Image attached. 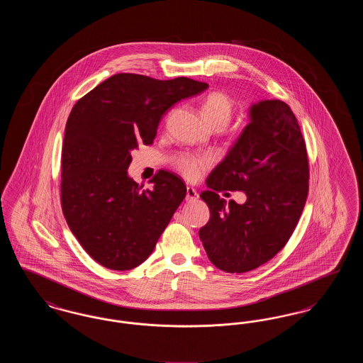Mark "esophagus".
I'll return each instance as SVG.
<instances>
[{"mask_svg":"<svg viewBox=\"0 0 363 363\" xmlns=\"http://www.w3.org/2000/svg\"><path fill=\"white\" fill-rule=\"evenodd\" d=\"M196 199H199L197 190L194 189V188H191V186H188V188H186V201H193V200H196Z\"/></svg>","mask_w":363,"mask_h":363,"instance_id":"34e87169","label":"esophagus"}]
</instances>
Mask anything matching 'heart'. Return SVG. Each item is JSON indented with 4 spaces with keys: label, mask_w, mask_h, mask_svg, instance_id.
<instances>
[{
    "label": "heart",
    "mask_w": 363,
    "mask_h": 363,
    "mask_svg": "<svg viewBox=\"0 0 363 363\" xmlns=\"http://www.w3.org/2000/svg\"><path fill=\"white\" fill-rule=\"evenodd\" d=\"M201 111H203L206 121L211 126L222 125L225 128L233 117L234 104L225 92L213 91V92H209L204 98V101L201 104ZM174 164H175L177 170L185 178H188L190 181H196L201 177L203 172L211 164V160L208 157L181 154V155L175 156Z\"/></svg>",
    "instance_id": "heart-1"
}]
</instances>
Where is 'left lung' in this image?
<instances>
[{
    "instance_id": "8db88e82",
    "label": "left lung",
    "mask_w": 363,
    "mask_h": 363,
    "mask_svg": "<svg viewBox=\"0 0 363 363\" xmlns=\"http://www.w3.org/2000/svg\"><path fill=\"white\" fill-rule=\"evenodd\" d=\"M250 122L211 172L200 197L211 218L199 235L208 259L228 274H243L275 257L290 240L309 191V160L289 104H252ZM241 189L247 201L227 205L217 194Z\"/></svg>"
}]
</instances>
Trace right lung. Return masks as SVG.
<instances>
[{
    "label": "right lung",
    "instance_id": "obj_1",
    "mask_svg": "<svg viewBox=\"0 0 363 363\" xmlns=\"http://www.w3.org/2000/svg\"><path fill=\"white\" fill-rule=\"evenodd\" d=\"M207 83L118 73L70 111L61 156V206L86 253L108 269L128 271L150 257L186 196L184 181L159 170L154 189L128 175L132 151L154 143L163 114Z\"/></svg>",
    "mask_w": 363,
    "mask_h": 363
}]
</instances>
